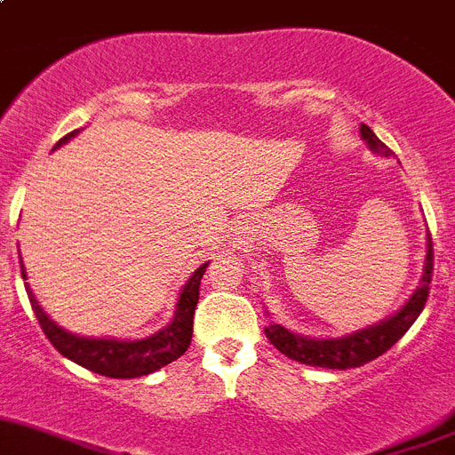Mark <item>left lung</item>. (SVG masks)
I'll list each match as a JSON object with an SVG mask.
<instances>
[{"label": "left lung", "instance_id": "1", "mask_svg": "<svg viewBox=\"0 0 455 455\" xmlns=\"http://www.w3.org/2000/svg\"><path fill=\"white\" fill-rule=\"evenodd\" d=\"M361 137L365 144L370 146V151L379 153L383 157H390L393 151L383 144L368 126H361ZM433 277V241L428 235V248H427V264H424V275L419 279V286L415 293L411 295L402 309L390 318L381 320V323L365 327L361 331H354L349 336H340V339H307L299 333L289 331L282 324H268L266 327V336L270 343L284 354V356L293 358L298 363L314 365V368H327V370H349L361 368L368 361H374L381 356L383 352H388L403 333L411 329V324L419 318L424 304L428 299V286H431Z\"/></svg>", "mask_w": 455, "mask_h": 455}]
</instances>
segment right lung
Instances as JSON below:
<instances>
[{
    "label": "right lung",
    "mask_w": 455,
    "mask_h": 455,
    "mask_svg": "<svg viewBox=\"0 0 455 455\" xmlns=\"http://www.w3.org/2000/svg\"><path fill=\"white\" fill-rule=\"evenodd\" d=\"M78 131L69 132L62 137L53 148L65 144L67 140H72ZM22 264V261H20ZM207 264L200 266L194 275L189 277L182 293L178 298L176 314L173 320L160 329L157 333L148 336L141 340H116V339H85V336H76V333L65 331L58 327L43 309L40 304L33 298L31 289L27 286L28 299H31L33 314H36L37 323L43 327L44 336L52 340L53 347L67 356L74 363L83 365V368L92 370V372L101 374V377L112 379H135L151 374L156 370L164 368L171 361L180 358L187 352L191 343V333H194V311L198 304V291H200V279L205 275ZM22 277L27 279L22 266Z\"/></svg>",
    "instance_id": "obj_1"
}]
</instances>
